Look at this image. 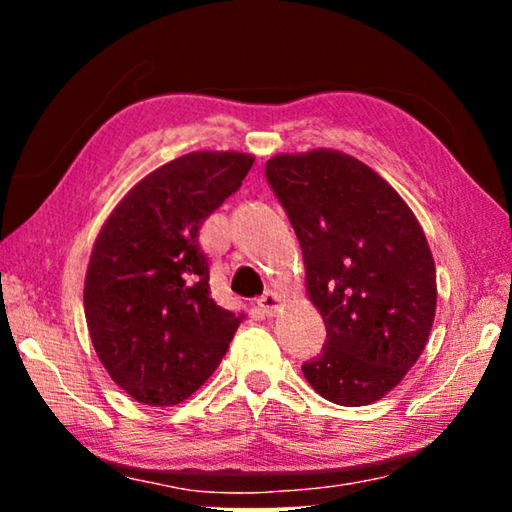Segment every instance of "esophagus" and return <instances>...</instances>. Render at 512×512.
Masks as SVG:
<instances>
[{
    "label": "esophagus",
    "mask_w": 512,
    "mask_h": 512,
    "mask_svg": "<svg viewBox=\"0 0 512 512\" xmlns=\"http://www.w3.org/2000/svg\"><path fill=\"white\" fill-rule=\"evenodd\" d=\"M277 305H280V298H277L273 291H266L257 298V307L262 309V314H266V316H273L277 311Z\"/></svg>",
    "instance_id": "34e87169"
}]
</instances>
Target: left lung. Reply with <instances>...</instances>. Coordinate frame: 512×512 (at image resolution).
Segmentation results:
<instances>
[{
    "mask_svg": "<svg viewBox=\"0 0 512 512\" xmlns=\"http://www.w3.org/2000/svg\"><path fill=\"white\" fill-rule=\"evenodd\" d=\"M264 173L296 230L327 329L302 372L329 402H377L418 361L436 316L427 237L400 194L348 153H282Z\"/></svg>",
    "mask_w": 512,
    "mask_h": 512,
    "instance_id": "1",
    "label": "left lung"
}]
</instances>
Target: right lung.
<instances>
[{"mask_svg": "<svg viewBox=\"0 0 512 512\" xmlns=\"http://www.w3.org/2000/svg\"><path fill=\"white\" fill-rule=\"evenodd\" d=\"M255 158L196 151L124 196L94 241L83 305L110 377L151 406L187 400L219 368L244 314L219 307L198 230Z\"/></svg>", "mask_w": 512, "mask_h": 512, "instance_id": "right-lung-1", "label": "right lung"}]
</instances>
